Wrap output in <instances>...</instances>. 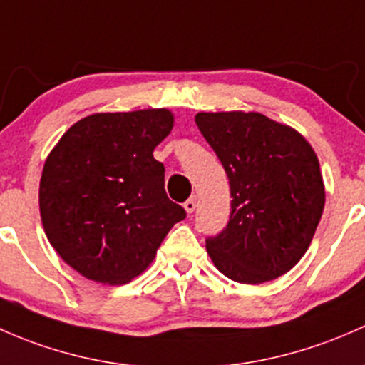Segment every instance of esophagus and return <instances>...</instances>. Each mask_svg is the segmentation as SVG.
<instances>
[{
  "mask_svg": "<svg viewBox=\"0 0 365 365\" xmlns=\"http://www.w3.org/2000/svg\"><path fill=\"white\" fill-rule=\"evenodd\" d=\"M184 209H186V212H193L195 209H197V197H190L186 202H184Z\"/></svg>",
  "mask_w": 365,
  "mask_h": 365,
  "instance_id": "esophagus-1",
  "label": "esophagus"
}]
</instances>
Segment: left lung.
<instances>
[{"instance_id": "8db88e82", "label": "left lung", "mask_w": 365, "mask_h": 365, "mask_svg": "<svg viewBox=\"0 0 365 365\" xmlns=\"http://www.w3.org/2000/svg\"><path fill=\"white\" fill-rule=\"evenodd\" d=\"M198 130L228 175V225L205 239L220 272L258 284L283 276L309 247L325 205L320 163L306 138L258 112H200Z\"/></svg>"}]
</instances>
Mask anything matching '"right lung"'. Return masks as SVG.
I'll return each instance as SVG.
<instances>
[{"label":"right lung","instance_id":"right-lung-1","mask_svg":"<svg viewBox=\"0 0 365 365\" xmlns=\"http://www.w3.org/2000/svg\"><path fill=\"white\" fill-rule=\"evenodd\" d=\"M172 126L167 108L93 114L75 123L45 161V234L88 279L123 284L137 277L186 217L165 193V167L153 156Z\"/></svg>","mask_w":365,"mask_h":365}]
</instances>
